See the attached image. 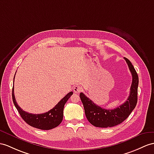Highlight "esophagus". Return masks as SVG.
<instances>
[{"mask_svg": "<svg viewBox=\"0 0 154 154\" xmlns=\"http://www.w3.org/2000/svg\"><path fill=\"white\" fill-rule=\"evenodd\" d=\"M82 90V88L79 85H76L74 87V92L76 93H78L81 92Z\"/></svg>", "mask_w": 154, "mask_h": 154, "instance_id": "34e87169", "label": "esophagus"}]
</instances>
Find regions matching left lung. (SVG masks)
<instances>
[{"instance_id":"obj_1","label":"left lung","mask_w":154,"mask_h":154,"mask_svg":"<svg viewBox=\"0 0 154 154\" xmlns=\"http://www.w3.org/2000/svg\"><path fill=\"white\" fill-rule=\"evenodd\" d=\"M124 59L132 74L133 80L129 96L122 105L114 109H105L97 105L83 93H80V97L83 103L85 116L89 122L93 125L105 128L120 124L129 117L137 105L138 76L132 63L128 59L125 57Z\"/></svg>"}]
</instances>
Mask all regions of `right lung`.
Returning <instances> with one entry per match:
<instances>
[{
    "mask_svg": "<svg viewBox=\"0 0 154 154\" xmlns=\"http://www.w3.org/2000/svg\"><path fill=\"white\" fill-rule=\"evenodd\" d=\"M15 78V76H14ZM14 87L12 89V99L15 106L17 108L21 117L23 120L33 127L42 129L50 130L57 127L61 123L63 118V109L66 101L69 100L70 96L73 94L72 91L69 92L56 104L52 109L46 113L40 114H33L25 112L19 106L15 99Z\"/></svg>",
    "mask_w": 154,
    "mask_h": 154,
    "instance_id": "1",
    "label": "right lung"
}]
</instances>
